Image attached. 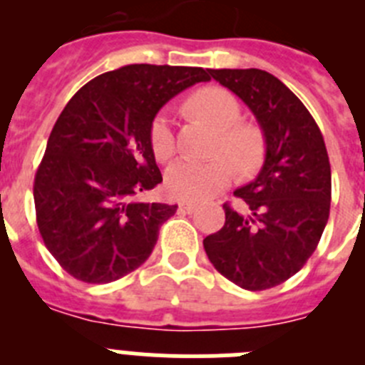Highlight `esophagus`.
Wrapping results in <instances>:
<instances>
[{"instance_id": "1", "label": "esophagus", "mask_w": 365, "mask_h": 365, "mask_svg": "<svg viewBox=\"0 0 365 365\" xmlns=\"http://www.w3.org/2000/svg\"><path fill=\"white\" fill-rule=\"evenodd\" d=\"M179 208H180V210H185V212H193V210H197V202L180 201Z\"/></svg>"}]
</instances>
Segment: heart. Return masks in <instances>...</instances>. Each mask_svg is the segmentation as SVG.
<instances>
[{
	"label": "heart",
	"mask_w": 365,
	"mask_h": 365,
	"mask_svg": "<svg viewBox=\"0 0 365 365\" xmlns=\"http://www.w3.org/2000/svg\"><path fill=\"white\" fill-rule=\"evenodd\" d=\"M192 109L219 131L215 151L227 153L237 172L252 173L259 166L263 160V140L257 130L237 124L241 118V108L234 95L215 87L205 89L192 98ZM150 143L155 157L160 160H166L175 151L172 115L168 109H163L151 122ZM230 161L225 157H215L210 160H175L166 172L168 192L188 201L212 197L219 190L230 185L234 167Z\"/></svg>",
	"instance_id": "1"
}]
</instances>
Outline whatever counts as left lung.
Here are the masks:
<instances>
[{
  "instance_id": "obj_1",
  "label": "left lung",
  "mask_w": 365,
  "mask_h": 365,
  "mask_svg": "<svg viewBox=\"0 0 365 365\" xmlns=\"http://www.w3.org/2000/svg\"><path fill=\"white\" fill-rule=\"evenodd\" d=\"M210 74L254 113L265 138V163L252 182L234 192L243 210L225 202V225L202 245L225 278L247 291H265L294 276L324 234L331 208L327 148L302 100L274 74Z\"/></svg>"
}]
</instances>
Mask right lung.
<instances>
[{"mask_svg":"<svg viewBox=\"0 0 365 365\" xmlns=\"http://www.w3.org/2000/svg\"><path fill=\"white\" fill-rule=\"evenodd\" d=\"M208 80L202 67L133 63L67 102L34 177V206L45 247L73 278L117 282L153 252L177 205L135 199L163 182L151 122L168 100Z\"/></svg>","mask_w":365,"mask_h":365,"instance_id":"obj_1","label":"right lung"}]
</instances>
